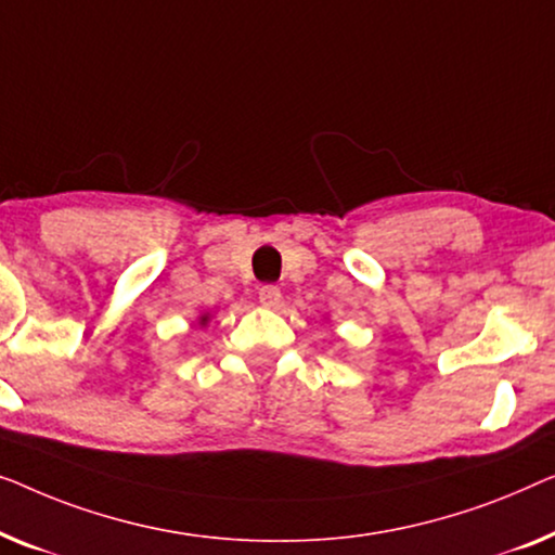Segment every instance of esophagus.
Instances as JSON below:
<instances>
[{"label": "esophagus", "mask_w": 555, "mask_h": 555, "mask_svg": "<svg viewBox=\"0 0 555 555\" xmlns=\"http://www.w3.org/2000/svg\"><path fill=\"white\" fill-rule=\"evenodd\" d=\"M259 301L263 304V307L269 309H276L279 301H281V288L274 286V284H267L259 288Z\"/></svg>", "instance_id": "34e87169"}]
</instances>
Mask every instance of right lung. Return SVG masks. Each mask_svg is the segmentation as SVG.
<instances>
[{
    "label": "right lung",
    "mask_w": 555,
    "mask_h": 555,
    "mask_svg": "<svg viewBox=\"0 0 555 555\" xmlns=\"http://www.w3.org/2000/svg\"><path fill=\"white\" fill-rule=\"evenodd\" d=\"M201 322H203V324H206V317H201Z\"/></svg>",
    "instance_id": "1"
}]
</instances>
